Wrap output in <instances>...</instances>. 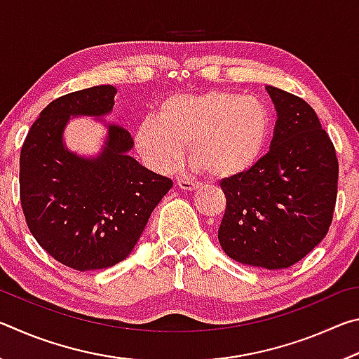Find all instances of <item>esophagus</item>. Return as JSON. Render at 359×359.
Wrapping results in <instances>:
<instances>
[{
    "label": "esophagus",
    "mask_w": 359,
    "mask_h": 359,
    "mask_svg": "<svg viewBox=\"0 0 359 359\" xmlns=\"http://www.w3.org/2000/svg\"><path fill=\"white\" fill-rule=\"evenodd\" d=\"M177 187L180 188L182 191H196L199 190V184H194V182L190 180H177Z\"/></svg>",
    "instance_id": "34e87169"
}]
</instances>
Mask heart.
<instances>
[{"instance_id": "heart-1", "label": "heart", "mask_w": 359, "mask_h": 359, "mask_svg": "<svg viewBox=\"0 0 359 359\" xmlns=\"http://www.w3.org/2000/svg\"><path fill=\"white\" fill-rule=\"evenodd\" d=\"M272 118L263 100L210 90L160 102L154 121L135 135L136 149L156 172L184 160L187 145L196 171L236 179L257 166L271 136Z\"/></svg>"}]
</instances>
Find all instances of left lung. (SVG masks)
Segmentation results:
<instances>
[{
  "mask_svg": "<svg viewBox=\"0 0 359 359\" xmlns=\"http://www.w3.org/2000/svg\"><path fill=\"white\" fill-rule=\"evenodd\" d=\"M277 111L271 150L257 166L224 179L218 242L229 258L274 271L293 266L325 239L337 196L330 136L306 101L266 87Z\"/></svg>",
  "mask_w": 359,
  "mask_h": 359,
  "instance_id": "left-lung-1",
  "label": "left lung"
}]
</instances>
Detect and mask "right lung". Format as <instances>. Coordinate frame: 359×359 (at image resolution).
<instances>
[{"label": "right lung", "instance_id": "add662e5", "mask_svg": "<svg viewBox=\"0 0 359 359\" xmlns=\"http://www.w3.org/2000/svg\"><path fill=\"white\" fill-rule=\"evenodd\" d=\"M115 93L112 85H98L52 101L20 151V203L28 228L50 257L76 271L104 269L128 257L172 187L130 155L135 141L128 130L102 118L112 112ZM76 116L105 125L98 156L65 147L64 130Z\"/></svg>", "mask_w": 359, "mask_h": 359}]
</instances>
